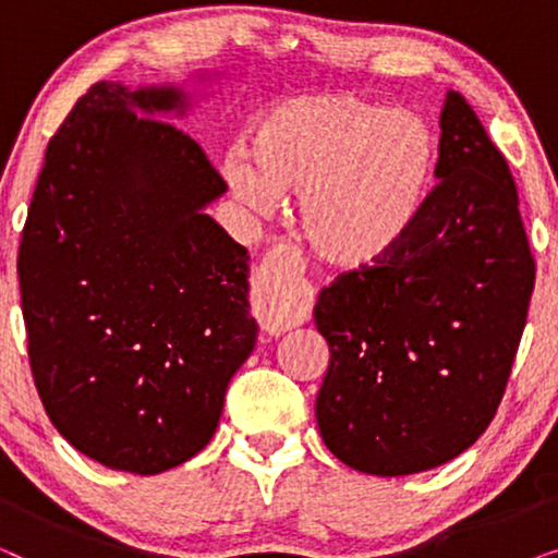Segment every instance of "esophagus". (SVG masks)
I'll list each match as a JSON object with an SVG mask.
<instances>
[{"label": "esophagus", "mask_w": 558, "mask_h": 558, "mask_svg": "<svg viewBox=\"0 0 558 558\" xmlns=\"http://www.w3.org/2000/svg\"><path fill=\"white\" fill-rule=\"evenodd\" d=\"M254 312L269 335L292 330L307 317L300 294V264L287 248L271 251L264 258L254 281Z\"/></svg>", "instance_id": "obj_1"}]
</instances>
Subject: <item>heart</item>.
Here are the masks:
<instances>
[{
	"instance_id": "b5f03b06",
	"label": "heart",
	"mask_w": 558,
	"mask_h": 558,
	"mask_svg": "<svg viewBox=\"0 0 558 558\" xmlns=\"http://www.w3.org/2000/svg\"><path fill=\"white\" fill-rule=\"evenodd\" d=\"M248 157L231 151L223 178L254 213L296 193V226L319 262L371 271L399 256L439 185L432 126L357 94L277 101L248 126Z\"/></svg>"
}]
</instances>
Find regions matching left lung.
Listing matches in <instances>:
<instances>
[{
    "instance_id": "1",
    "label": "left lung",
    "mask_w": 558,
    "mask_h": 558,
    "mask_svg": "<svg viewBox=\"0 0 558 558\" xmlns=\"http://www.w3.org/2000/svg\"><path fill=\"white\" fill-rule=\"evenodd\" d=\"M439 185L409 246L319 292L330 368L315 414L365 475L434 470L493 422L536 279L506 157L462 94L439 117Z\"/></svg>"
}]
</instances>
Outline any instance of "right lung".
I'll use <instances>...</instances> for the list:
<instances>
[{
	"instance_id": "add662e5",
	"label": "right lung",
	"mask_w": 558,
	"mask_h": 558,
	"mask_svg": "<svg viewBox=\"0 0 558 558\" xmlns=\"http://www.w3.org/2000/svg\"><path fill=\"white\" fill-rule=\"evenodd\" d=\"M190 104L172 83L90 86L48 144L20 243L43 407L78 452L134 475L208 445L258 335L248 251L205 213L226 182L162 121Z\"/></svg>"
}]
</instances>
